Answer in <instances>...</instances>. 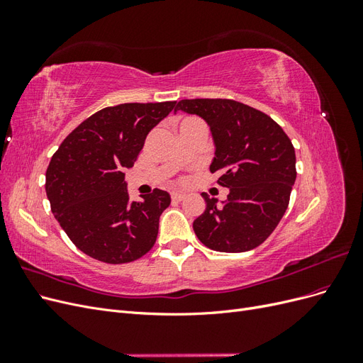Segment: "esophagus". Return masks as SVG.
<instances>
[{
	"mask_svg": "<svg viewBox=\"0 0 363 363\" xmlns=\"http://www.w3.org/2000/svg\"><path fill=\"white\" fill-rule=\"evenodd\" d=\"M171 199L174 201H182L184 199V194H182V192H172L171 194Z\"/></svg>",
	"mask_w": 363,
	"mask_h": 363,
	"instance_id": "34e87169",
	"label": "esophagus"
}]
</instances>
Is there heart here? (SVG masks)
Wrapping results in <instances>:
<instances>
[{"instance_id":"1","label":"heart","mask_w":363,"mask_h":363,"mask_svg":"<svg viewBox=\"0 0 363 363\" xmlns=\"http://www.w3.org/2000/svg\"><path fill=\"white\" fill-rule=\"evenodd\" d=\"M189 119H194V118H186V119H183V121H182V123H184V121H189Z\"/></svg>"}]
</instances>
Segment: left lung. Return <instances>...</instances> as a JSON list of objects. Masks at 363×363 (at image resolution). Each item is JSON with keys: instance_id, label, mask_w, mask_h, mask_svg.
<instances>
[{"instance_id": "1", "label": "left lung", "mask_w": 363, "mask_h": 363, "mask_svg": "<svg viewBox=\"0 0 363 363\" xmlns=\"http://www.w3.org/2000/svg\"><path fill=\"white\" fill-rule=\"evenodd\" d=\"M201 116L211 125L215 157L211 172L230 189L216 204L203 192L206 211L194 232L211 250L244 252L259 247L286 212L295 183V150L283 128L267 113L227 98L182 100L175 112Z\"/></svg>"}]
</instances>
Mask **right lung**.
Returning a JSON list of instances; mask_svg holds the SVG:
<instances>
[{"instance_id":"add662e5","label":"right lung","mask_w":363,"mask_h":363,"mask_svg":"<svg viewBox=\"0 0 363 363\" xmlns=\"http://www.w3.org/2000/svg\"><path fill=\"white\" fill-rule=\"evenodd\" d=\"M175 101L104 107L74 128L54 152L45 191L65 233L84 255L104 263L138 260L155 245L159 218L171 203L155 189L131 201L125 174L138 160L150 130Z\"/></svg>"}]
</instances>
